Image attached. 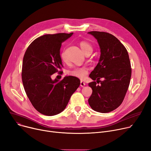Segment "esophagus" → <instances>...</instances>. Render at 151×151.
<instances>
[{
    "mask_svg": "<svg viewBox=\"0 0 151 151\" xmlns=\"http://www.w3.org/2000/svg\"><path fill=\"white\" fill-rule=\"evenodd\" d=\"M85 85H86V83H85L84 82H83V81H82L80 82V86H81V87H84Z\"/></svg>",
    "mask_w": 151,
    "mask_h": 151,
    "instance_id": "obj_1",
    "label": "esophagus"
}]
</instances>
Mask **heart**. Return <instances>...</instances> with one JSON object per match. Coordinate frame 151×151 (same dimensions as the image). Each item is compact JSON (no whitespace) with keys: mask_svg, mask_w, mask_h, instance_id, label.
<instances>
[{"mask_svg":"<svg viewBox=\"0 0 151 151\" xmlns=\"http://www.w3.org/2000/svg\"><path fill=\"white\" fill-rule=\"evenodd\" d=\"M80 45L82 51L84 52V54L88 51H92V46L88 42L82 41L80 42ZM61 58L62 60L65 61L66 57L64 52H62ZM88 70L86 67H76L72 70H69L68 71V74L70 76H75L81 79H84L86 77L87 75H88Z\"/></svg>","mask_w":151,"mask_h":151,"instance_id":"obj_1","label":"heart"}]
</instances>
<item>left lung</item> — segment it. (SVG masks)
I'll use <instances>...</instances> for the list:
<instances>
[{"instance_id":"1","label":"left lung","mask_w":151,"mask_h":151,"mask_svg":"<svg viewBox=\"0 0 151 151\" xmlns=\"http://www.w3.org/2000/svg\"><path fill=\"white\" fill-rule=\"evenodd\" d=\"M88 34L97 40L100 49L99 62L89 75L94 81L89 84L92 93L88 102L96 111L109 113L121 105L128 90L132 75L129 54L121 42L111 34L98 31ZM101 77L104 78V81H99ZM96 80L101 82L100 85Z\"/></svg>"}]
</instances>
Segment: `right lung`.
<instances>
[{
    "label": "right lung",
    "mask_w": 151,
    "mask_h": 151,
    "mask_svg": "<svg viewBox=\"0 0 151 151\" xmlns=\"http://www.w3.org/2000/svg\"><path fill=\"white\" fill-rule=\"evenodd\" d=\"M46 34L30 43L24 55L22 80L27 96L34 107L46 116L59 114L80 85L76 77L66 76L62 80L51 75L62 66L60 55L62 43L73 35Z\"/></svg>",
    "instance_id": "add662e5"
}]
</instances>
